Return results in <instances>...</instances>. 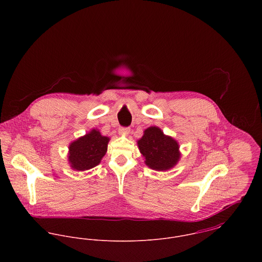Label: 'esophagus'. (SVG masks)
Instances as JSON below:
<instances>
[{"label": "esophagus", "instance_id": "esophagus-1", "mask_svg": "<svg viewBox=\"0 0 262 262\" xmlns=\"http://www.w3.org/2000/svg\"><path fill=\"white\" fill-rule=\"evenodd\" d=\"M129 132H130L129 127H120L119 128V134H121V135H127Z\"/></svg>", "mask_w": 262, "mask_h": 262}]
</instances>
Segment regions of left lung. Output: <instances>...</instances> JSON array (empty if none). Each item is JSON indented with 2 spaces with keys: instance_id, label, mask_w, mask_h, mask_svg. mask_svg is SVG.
Wrapping results in <instances>:
<instances>
[{
  "instance_id": "8db88e82",
  "label": "left lung",
  "mask_w": 262,
  "mask_h": 262,
  "mask_svg": "<svg viewBox=\"0 0 262 262\" xmlns=\"http://www.w3.org/2000/svg\"><path fill=\"white\" fill-rule=\"evenodd\" d=\"M145 163L155 170H166L173 167L180 159L179 144L171 137L165 136L157 127H149L138 141Z\"/></svg>"
}]
</instances>
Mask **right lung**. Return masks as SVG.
I'll use <instances>...</instances> for the list:
<instances>
[{"label": "right lung", "instance_id": "obj_1", "mask_svg": "<svg viewBox=\"0 0 262 262\" xmlns=\"http://www.w3.org/2000/svg\"><path fill=\"white\" fill-rule=\"evenodd\" d=\"M109 138L92 130L70 145L69 160L75 170H86L95 167L107 152Z\"/></svg>", "mask_w": 262, "mask_h": 262}]
</instances>
